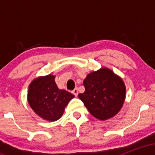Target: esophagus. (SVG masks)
<instances>
[{"label":"esophagus","mask_w":155,"mask_h":155,"mask_svg":"<svg viewBox=\"0 0 155 155\" xmlns=\"http://www.w3.org/2000/svg\"><path fill=\"white\" fill-rule=\"evenodd\" d=\"M72 93H73V94H74V95H75V96H76H76H77V95H78V93H79V92H78V89H77V88H75V89H74V90H73Z\"/></svg>","instance_id":"1"}]
</instances>
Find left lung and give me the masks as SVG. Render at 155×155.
<instances>
[{"mask_svg": "<svg viewBox=\"0 0 155 155\" xmlns=\"http://www.w3.org/2000/svg\"><path fill=\"white\" fill-rule=\"evenodd\" d=\"M85 91L79 97L90 113L100 120H107L119 113L125 100L123 80L108 68L87 74L84 80Z\"/></svg>", "mask_w": 155, "mask_h": 155, "instance_id": "1", "label": "left lung"}]
</instances>
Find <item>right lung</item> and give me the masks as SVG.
Instances as JSON below:
<instances>
[{"mask_svg":"<svg viewBox=\"0 0 155 155\" xmlns=\"http://www.w3.org/2000/svg\"><path fill=\"white\" fill-rule=\"evenodd\" d=\"M55 76H38L28 87V102L33 111L43 120L54 122L63 114L64 110L74 95L58 87Z\"/></svg>","mask_w":155,"mask_h":155,"instance_id":"right-lung-1","label":"right lung"}]
</instances>
